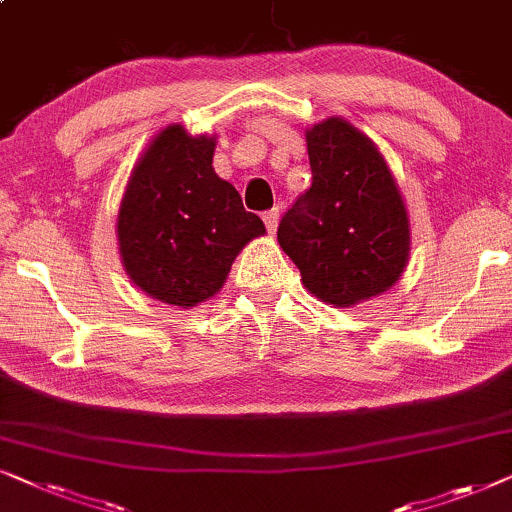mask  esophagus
Instances as JSON below:
<instances>
[{
    "mask_svg": "<svg viewBox=\"0 0 512 512\" xmlns=\"http://www.w3.org/2000/svg\"><path fill=\"white\" fill-rule=\"evenodd\" d=\"M262 220H264V224H267L269 234H274L278 227V208H271V210H267V213H262Z\"/></svg>",
    "mask_w": 512,
    "mask_h": 512,
    "instance_id": "esophagus-1",
    "label": "esophagus"
}]
</instances>
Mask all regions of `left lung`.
I'll return each mask as SVG.
<instances>
[{"mask_svg":"<svg viewBox=\"0 0 512 512\" xmlns=\"http://www.w3.org/2000/svg\"><path fill=\"white\" fill-rule=\"evenodd\" d=\"M311 187L281 217L278 243L320 302L353 306L391 288L410 222L384 156L344 119L306 131Z\"/></svg>","mask_w":512,"mask_h":512,"instance_id":"left-lung-1","label":"left lung"}]
</instances>
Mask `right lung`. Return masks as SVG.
I'll list each match as a JSON object with an SVG mask.
<instances>
[{
    "label": "right lung",
    "mask_w": 512,
    "mask_h": 512,
    "mask_svg": "<svg viewBox=\"0 0 512 512\" xmlns=\"http://www.w3.org/2000/svg\"><path fill=\"white\" fill-rule=\"evenodd\" d=\"M215 138L182 126L156 135L128 180L117 234L124 267L147 295L187 309L220 292L264 222L213 170Z\"/></svg>",
    "instance_id": "add662e5"
}]
</instances>
